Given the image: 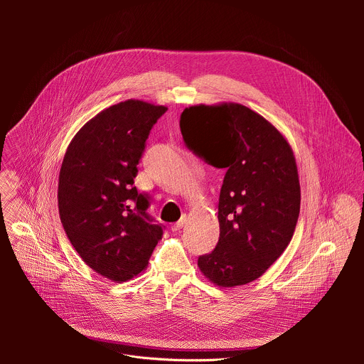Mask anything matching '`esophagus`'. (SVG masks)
Listing matches in <instances>:
<instances>
[{"mask_svg": "<svg viewBox=\"0 0 364 364\" xmlns=\"http://www.w3.org/2000/svg\"><path fill=\"white\" fill-rule=\"evenodd\" d=\"M186 222H187V216H186V215H183V216H181V219H180L177 223H174V226L171 228V229H173V232H178L180 229H183V226L186 225Z\"/></svg>", "mask_w": 364, "mask_h": 364, "instance_id": "34e87169", "label": "esophagus"}]
</instances>
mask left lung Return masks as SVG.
Listing matches in <instances>:
<instances>
[{
	"label": "left lung",
	"mask_w": 364,
	"mask_h": 364,
	"mask_svg": "<svg viewBox=\"0 0 364 364\" xmlns=\"http://www.w3.org/2000/svg\"><path fill=\"white\" fill-rule=\"evenodd\" d=\"M180 128L196 155L226 168L219 242L197 265L215 285L249 284L267 272L295 232L301 187L292 148L269 121L235 102L186 108Z\"/></svg>",
	"instance_id": "1"
}]
</instances>
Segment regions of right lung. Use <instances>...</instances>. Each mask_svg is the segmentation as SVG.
Instances as JSON below:
<instances>
[{
	"label": "right lung",
	"instance_id": "obj_1",
	"mask_svg": "<svg viewBox=\"0 0 364 364\" xmlns=\"http://www.w3.org/2000/svg\"><path fill=\"white\" fill-rule=\"evenodd\" d=\"M166 111L138 99L103 109L73 136L62 163L63 229L83 262L114 282L141 274L163 237L134 178L149 131Z\"/></svg>",
	"mask_w": 364,
	"mask_h": 364
}]
</instances>
